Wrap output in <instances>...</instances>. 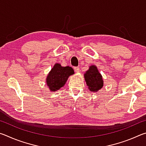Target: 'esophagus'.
Here are the masks:
<instances>
[{"label":"esophagus","instance_id":"34e87169","mask_svg":"<svg viewBox=\"0 0 146 146\" xmlns=\"http://www.w3.org/2000/svg\"><path fill=\"white\" fill-rule=\"evenodd\" d=\"M74 70H75V71L76 73H78L79 71H80V68L78 67H75L74 68Z\"/></svg>","mask_w":146,"mask_h":146}]
</instances>
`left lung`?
<instances>
[{
	"mask_svg": "<svg viewBox=\"0 0 146 146\" xmlns=\"http://www.w3.org/2000/svg\"><path fill=\"white\" fill-rule=\"evenodd\" d=\"M84 80L89 90L91 92H97L103 88L104 80L102 76L95 65H91L84 73Z\"/></svg>",
	"mask_w": 146,
	"mask_h": 146,
	"instance_id": "obj_1",
	"label": "left lung"
}]
</instances>
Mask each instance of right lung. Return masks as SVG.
I'll return each instance as SVG.
<instances>
[{
  "label": "right lung",
  "mask_w": 146,
  "mask_h": 146,
  "mask_svg": "<svg viewBox=\"0 0 146 146\" xmlns=\"http://www.w3.org/2000/svg\"><path fill=\"white\" fill-rule=\"evenodd\" d=\"M75 73L70 66H62L60 64L55 63L47 75L46 82L48 89L52 92L60 90L66 84L68 78Z\"/></svg>",
  "instance_id": "obj_1"
}]
</instances>
